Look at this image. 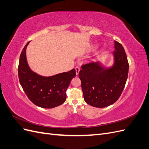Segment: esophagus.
Instances as JSON below:
<instances>
[{
	"label": "esophagus",
	"mask_w": 149,
	"mask_h": 149,
	"mask_svg": "<svg viewBox=\"0 0 149 149\" xmlns=\"http://www.w3.org/2000/svg\"><path fill=\"white\" fill-rule=\"evenodd\" d=\"M75 70H76V75H78L79 72V70H80V68L79 66H76Z\"/></svg>",
	"instance_id": "obj_1"
}]
</instances>
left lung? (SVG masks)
Returning <instances> with one entry per match:
<instances>
[{
	"mask_svg": "<svg viewBox=\"0 0 149 149\" xmlns=\"http://www.w3.org/2000/svg\"><path fill=\"white\" fill-rule=\"evenodd\" d=\"M114 65L105 69L100 63L91 62L81 66L79 78L85 102L96 107H105L118 101L128 77L129 63L122 45L114 41Z\"/></svg>",
	"mask_w": 149,
	"mask_h": 149,
	"instance_id": "obj_1",
	"label": "left lung"
}]
</instances>
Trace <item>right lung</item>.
<instances>
[{"mask_svg":"<svg viewBox=\"0 0 149 149\" xmlns=\"http://www.w3.org/2000/svg\"><path fill=\"white\" fill-rule=\"evenodd\" d=\"M25 45L20 54L18 74L19 81L26 95L34 104L43 108H53L64 103L66 89L76 76L74 69L56 75L44 77L32 71L26 58Z\"/></svg>","mask_w":149,"mask_h":149,"instance_id":"add662e5","label":"right lung"}]
</instances>
